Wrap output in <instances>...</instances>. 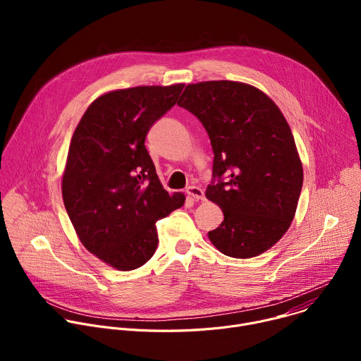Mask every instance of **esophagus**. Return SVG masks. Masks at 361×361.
I'll return each mask as SVG.
<instances>
[{
	"mask_svg": "<svg viewBox=\"0 0 361 361\" xmlns=\"http://www.w3.org/2000/svg\"><path fill=\"white\" fill-rule=\"evenodd\" d=\"M185 192H187V195L191 197L194 201H202V200H204V191H202L201 188L195 187V185L187 187Z\"/></svg>",
	"mask_w": 361,
	"mask_h": 361,
	"instance_id": "esophagus-1",
	"label": "esophagus"
}]
</instances>
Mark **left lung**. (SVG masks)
Returning a JSON list of instances; mask_svg holds the SVG:
<instances>
[{
    "mask_svg": "<svg viewBox=\"0 0 361 361\" xmlns=\"http://www.w3.org/2000/svg\"><path fill=\"white\" fill-rule=\"evenodd\" d=\"M177 104L200 120L214 152L205 197L224 221L210 241L234 259L263 254L288 230L302 187L284 116L259 88L227 80L188 84Z\"/></svg>",
    "mask_w": 361,
    "mask_h": 361,
    "instance_id": "obj_1",
    "label": "left lung"
}]
</instances>
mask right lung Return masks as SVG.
<instances>
[{"label": "right lung", "instance_id": "obj_1", "mask_svg": "<svg viewBox=\"0 0 361 361\" xmlns=\"http://www.w3.org/2000/svg\"><path fill=\"white\" fill-rule=\"evenodd\" d=\"M184 84L142 85L98 97L80 120L63 176L67 214L84 247L130 271L156 252V223L180 209L145 148L152 124L176 106Z\"/></svg>", "mask_w": 361, "mask_h": 361}]
</instances>
